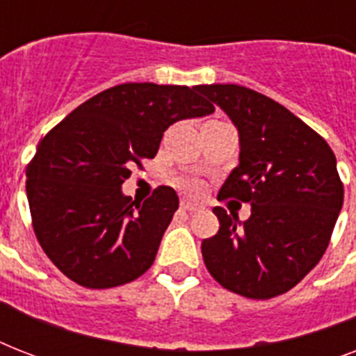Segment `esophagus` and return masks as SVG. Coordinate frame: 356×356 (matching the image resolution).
<instances>
[{
    "mask_svg": "<svg viewBox=\"0 0 356 356\" xmlns=\"http://www.w3.org/2000/svg\"><path fill=\"white\" fill-rule=\"evenodd\" d=\"M181 209L188 212H195V211H201V205L200 203H195V201H190V200H183L181 201Z\"/></svg>",
    "mask_w": 356,
    "mask_h": 356,
    "instance_id": "obj_1",
    "label": "esophagus"
}]
</instances>
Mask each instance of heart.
Returning <instances> with one entry per match:
<instances>
[{
  "mask_svg": "<svg viewBox=\"0 0 356 356\" xmlns=\"http://www.w3.org/2000/svg\"><path fill=\"white\" fill-rule=\"evenodd\" d=\"M177 183L181 188L188 190L192 194H197V192H201V188H203V184H201L200 179L195 177H179Z\"/></svg>",
  "mask_w": 356,
  "mask_h": 356,
  "instance_id": "1",
  "label": "heart"
}]
</instances>
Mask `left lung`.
<instances>
[{"label":"left lung","instance_id":"8db88e82","mask_svg":"<svg viewBox=\"0 0 356 356\" xmlns=\"http://www.w3.org/2000/svg\"><path fill=\"white\" fill-rule=\"evenodd\" d=\"M240 134V164L218 200L251 203L238 223L222 207L220 231L201 242L209 273L229 292L270 299L293 288L325 253L343 203L337 156L281 103L240 85H201Z\"/></svg>","mask_w":356,"mask_h":356}]
</instances>
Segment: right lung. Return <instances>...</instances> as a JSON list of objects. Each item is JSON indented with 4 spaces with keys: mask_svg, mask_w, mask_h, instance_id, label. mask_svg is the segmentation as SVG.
I'll list each match as a JSON object with an SVG mask.
<instances>
[{
    "mask_svg": "<svg viewBox=\"0 0 356 356\" xmlns=\"http://www.w3.org/2000/svg\"><path fill=\"white\" fill-rule=\"evenodd\" d=\"M214 113L197 86L123 83L72 111L38 142L25 190L36 240L53 264L92 290L149 270L179 209L170 186L122 194L131 168L153 159L172 123Z\"/></svg>",
    "mask_w": 356,
    "mask_h": 356,
    "instance_id": "1",
    "label": "right lung"
}]
</instances>
